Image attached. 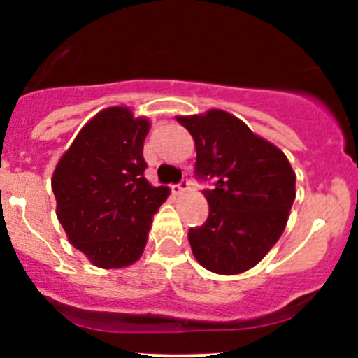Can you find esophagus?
I'll return each instance as SVG.
<instances>
[{
	"label": "esophagus",
	"mask_w": 358,
	"mask_h": 358,
	"mask_svg": "<svg viewBox=\"0 0 358 358\" xmlns=\"http://www.w3.org/2000/svg\"><path fill=\"white\" fill-rule=\"evenodd\" d=\"M188 188H190V182H188V178H183L178 185H173V187H171V190H173V193H176V195H180V193L187 192Z\"/></svg>",
	"instance_id": "34e87169"
}]
</instances>
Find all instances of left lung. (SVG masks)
<instances>
[{
    "mask_svg": "<svg viewBox=\"0 0 358 358\" xmlns=\"http://www.w3.org/2000/svg\"><path fill=\"white\" fill-rule=\"evenodd\" d=\"M176 119L195 141L196 178L215 182L203 190L208 219L188 231L193 256L212 273H244L285 231L296 175L279 148L225 110Z\"/></svg>",
    "mask_w": 358,
    "mask_h": 358,
    "instance_id": "1",
    "label": "left lung"
}]
</instances>
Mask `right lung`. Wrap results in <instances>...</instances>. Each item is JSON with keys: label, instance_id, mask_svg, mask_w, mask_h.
<instances>
[{"label": "right lung", "instance_id": "right-lung-1", "mask_svg": "<svg viewBox=\"0 0 358 358\" xmlns=\"http://www.w3.org/2000/svg\"><path fill=\"white\" fill-rule=\"evenodd\" d=\"M146 117L116 106L96 114L57 163L52 190L71 244L102 269L131 266L145 250L151 220L170 195L145 178Z\"/></svg>", "mask_w": 358, "mask_h": 358}]
</instances>
